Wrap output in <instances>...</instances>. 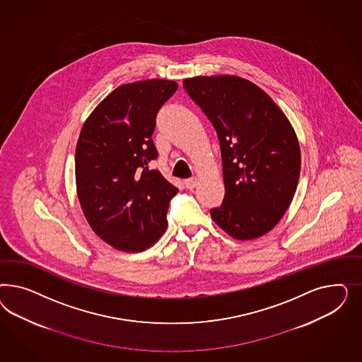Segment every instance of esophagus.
<instances>
[{
    "label": "esophagus",
    "mask_w": 362,
    "mask_h": 362,
    "mask_svg": "<svg viewBox=\"0 0 362 362\" xmlns=\"http://www.w3.org/2000/svg\"><path fill=\"white\" fill-rule=\"evenodd\" d=\"M185 186H186L188 189L195 188V187L197 186V177H189V179H186V180H185Z\"/></svg>",
    "instance_id": "1"
}]
</instances>
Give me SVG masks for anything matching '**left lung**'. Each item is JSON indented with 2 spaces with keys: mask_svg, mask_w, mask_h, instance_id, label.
I'll use <instances>...</instances> for the list:
<instances>
[{
  "mask_svg": "<svg viewBox=\"0 0 362 362\" xmlns=\"http://www.w3.org/2000/svg\"><path fill=\"white\" fill-rule=\"evenodd\" d=\"M183 88L219 138L226 195L211 218L233 239L263 236L284 216L296 192L301 153L291 122L244 78H187Z\"/></svg>",
  "mask_w": 362,
  "mask_h": 362,
  "instance_id": "obj_1",
  "label": "left lung"
}]
</instances>
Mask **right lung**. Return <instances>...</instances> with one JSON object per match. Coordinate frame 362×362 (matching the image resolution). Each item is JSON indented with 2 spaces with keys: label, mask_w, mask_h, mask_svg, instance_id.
Segmentation results:
<instances>
[{
  "label": "right lung",
  "mask_w": 362,
  "mask_h": 362,
  "mask_svg": "<svg viewBox=\"0 0 362 362\" xmlns=\"http://www.w3.org/2000/svg\"><path fill=\"white\" fill-rule=\"evenodd\" d=\"M177 88L168 79L122 85L83 123L76 148V183L91 230L112 248L142 252L167 228L177 188L148 163L156 159L155 118Z\"/></svg>",
  "instance_id": "add662e5"
}]
</instances>
